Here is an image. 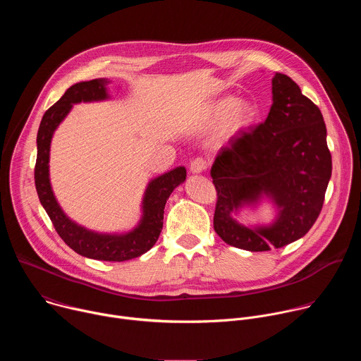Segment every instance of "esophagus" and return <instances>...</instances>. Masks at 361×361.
Instances as JSON below:
<instances>
[{
    "mask_svg": "<svg viewBox=\"0 0 361 361\" xmlns=\"http://www.w3.org/2000/svg\"><path fill=\"white\" fill-rule=\"evenodd\" d=\"M207 167H209V161L207 160H205L204 157H195L191 161V164H190V171L191 173H201Z\"/></svg>",
    "mask_w": 361,
    "mask_h": 361,
    "instance_id": "obj_1",
    "label": "esophagus"
}]
</instances>
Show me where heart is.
Here are the masks:
<instances>
[{
	"label": "heart",
	"instance_id": "b5f03b06",
	"mask_svg": "<svg viewBox=\"0 0 361 361\" xmlns=\"http://www.w3.org/2000/svg\"><path fill=\"white\" fill-rule=\"evenodd\" d=\"M255 117L254 107L247 101H235L234 97H224L214 104L205 113L202 118V126L212 127L214 124H219L223 119L221 127V137L230 138L245 130Z\"/></svg>",
	"mask_w": 361,
	"mask_h": 361
}]
</instances>
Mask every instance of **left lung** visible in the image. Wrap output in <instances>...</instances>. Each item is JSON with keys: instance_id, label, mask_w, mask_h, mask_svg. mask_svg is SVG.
<instances>
[{"instance_id": "1", "label": "left lung", "mask_w": 361, "mask_h": 361, "mask_svg": "<svg viewBox=\"0 0 361 361\" xmlns=\"http://www.w3.org/2000/svg\"><path fill=\"white\" fill-rule=\"evenodd\" d=\"M264 123L231 137L212 167L217 191L214 230L233 247L269 251L305 235L323 209L331 154L323 114L287 75L276 73ZM270 193L281 209L270 228L248 229L232 219L241 202Z\"/></svg>"}]
</instances>
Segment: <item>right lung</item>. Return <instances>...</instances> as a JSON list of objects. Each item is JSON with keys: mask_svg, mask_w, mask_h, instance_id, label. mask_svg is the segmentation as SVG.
<instances>
[{"mask_svg": "<svg viewBox=\"0 0 361 361\" xmlns=\"http://www.w3.org/2000/svg\"><path fill=\"white\" fill-rule=\"evenodd\" d=\"M107 78L84 81L70 87L64 95L51 106L42 116L37 134V161L34 180L38 198L45 209L51 223L63 241L80 255L101 262H126L147 252L156 241L163 228L164 207L173 190L185 180V169L177 167L154 178L144 195V217L140 226L124 235H106L88 231L73 223L60 209L53 194L48 178L49 144L54 130L64 120L73 104L81 101H97L107 98Z\"/></svg>", "mask_w": 361, "mask_h": 361, "instance_id": "obj_1", "label": "right lung"}]
</instances>
